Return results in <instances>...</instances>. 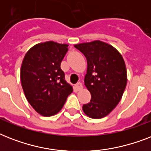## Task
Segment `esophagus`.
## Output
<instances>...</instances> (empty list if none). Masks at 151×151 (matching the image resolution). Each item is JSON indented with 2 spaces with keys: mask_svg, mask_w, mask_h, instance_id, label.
Segmentation results:
<instances>
[{
  "mask_svg": "<svg viewBox=\"0 0 151 151\" xmlns=\"http://www.w3.org/2000/svg\"><path fill=\"white\" fill-rule=\"evenodd\" d=\"M83 88V85L81 83H77L75 85V89L77 90V91H80V90H81Z\"/></svg>",
  "mask_w": 151,
  "mask_h": 151,
  "instance_id": "obj_1",
  "label": "esophagus"
}]
</instances>
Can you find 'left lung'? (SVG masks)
I'll use <instances>...</instances> for the list:
<instances>
[{
	"label": "left lung",
	"instance_id": "obj_1",
	"mask_svg": "<svg viewBox=\"0 0 151 151\" xmlns=\"http://www.w3.org/2000/svg\"><path fill=\"white\" fill-rule=\"evenodd\" d=\"M74 47L87 59L85 85L91 93V100L83 105L82 110L91 118H103L117 106L126 87L124 59L114 47L99 40Z\"/></svg>",
	"mask_w": 151,
	"mask_h": 151
}]
</instances>
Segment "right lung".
<instances>
[{"mask_svg":"<svg viewBox=\"0 0 151 151\" xmlns=\"http://www.w3.org/2000/svg\"><path fill=\"white\" fill-rule=\"evenodd\" d=\"M68 46L52 41L37 44L22 60L20 79L25 96L32 107L45 117L59 113L73 92L60 68Z\"/></svg>","mask_w":151,"mask_h":151,"instance_id":"add662e5","label":"right lung"}]
</instances>
